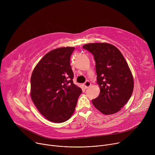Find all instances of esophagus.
<instances>
[{"label": "esophagus", "mask_w": 155, "mask_h": 155, "mask_svg": "<svg viewBox=\"0 0 155 155\" xmlns=\"http://www.w3.org/2000/svg\"><path fill=\"white\" fill-rule=\"evenodd\" d=\"M91 83L89 81H86L85 82H84V87H85V88H88V87H90V86H91Z\"/></svg>", "instance_id": "34e87169"}]
</instances>
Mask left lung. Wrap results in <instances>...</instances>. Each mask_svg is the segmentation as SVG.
Here are the masks:
<instances>
[{"label":"left lung","mask_w":155,"mask_h":155,"mask_svg":"<svg viewBox=\"0 0 155 155\" xmlns=\"http://www.w3.org/2000/svg\"><path fill=\"white\" fill-rule=\"evenodd\" d=\"M83 48L93 56L100 94L92 100L94 106L105 115L119 112L130 99L134 80L120 50L107 43H88Z\"/></svg>","instance_id":"obj_1"}]
</instances>
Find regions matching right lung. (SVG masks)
Instances as JSON below:
<instances>
[{
  "label": "right lung",
  "instance_id": "obj_1",
  "mask_svg": "<svg viewBox=\"0 0 155 155\" xmlns=\"http://www.w3.org/2000/svg\"><path fill=\"white\" fill-rule=\"evenodd\" d=\"M74 50L68 47L50 51L32 74V100L40 113L54 123H63L71 118L82 93L73 82L70 58Z\"/></svg>",
  "mask_w": 155,
  "mask_h": 155
}]
</instances>
